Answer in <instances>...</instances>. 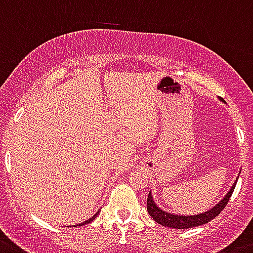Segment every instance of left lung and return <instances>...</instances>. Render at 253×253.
<instances>
[{
  "instance_id": "1",
  "label": "left lung",
  "mask_w": 253,
  "mask_h": 253,
  "mask_svg": "<svg viewBox=\"0 0 253 253\" xmlns=\"http://www.w3.org/2000/svg\"><path fill=\"white\" fill-rule=\"evenodd\" d=\"M220 100L224 103L222 99ZM239 177V176H238ZM237 181L238 179L235 180L234 184L231 185L230 190L226 193L224 198L215 205L212 209H210L209 211H205L202 213H194V215H179V213H172V212H167L165 210H162L159 206H157V203L154 202V198L152 195V190L149 192L148 195V203H146V207H148V212L149 215L152 216V218L158 224L163 225V226H169V228L172 229H189L194 228V226H201V225H205L207 222H210L211 220L216 217V216L225 209V206L228 205L229 199H230L231 194L234 192L235 185H237Z\"/></svg>"
}]
</instances>
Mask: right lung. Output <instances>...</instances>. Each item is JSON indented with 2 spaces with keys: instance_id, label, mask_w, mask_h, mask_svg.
Here are the masks:
<instances>
[{
  "instance_id": "right-lung-1",
  "label": "right lung",
  "mask_w": 253,
  "mask_h": 253,
  "mask_svg": "<svg viewBox=\"0 0 253 253\" xmlns=\"http://www.w3.org/2000/svg\"><path fill=\"white\" fill-rule=\"evenodd\" d=\"M99 215V212H96V213H95L94 216H92V217H90L88 218V220H86V221H84V222H81V224H77V225H72V226H84V225H86V224H88V222H91V221H94L95 218H96V216Z\"/></svg>"
}]
</instances>
